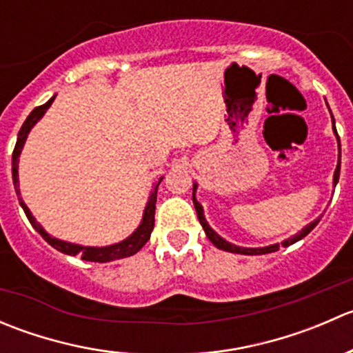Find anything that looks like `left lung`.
Returning <instances> with one entry per match:
<instances>
[{
  "label": "left lung",
  "mask_w": 353,
  "mask_h": 353,
  "mask_svg": "<svg viewBox=\"0 0 353 353\" xmlns=\"http://www.w3.org/2000/svg\"><path fill=\"white\" fill-rule=\"evenodd\" d=\"M333 130H334V133H336V128H334V121H333ZM336 138H338V145H340V137H338V133H336ZM340 157H341V152H340ZM338 177H340V160H338L336 170H334V179H333L334 186H336V183H338ZM194 190H196V186H194ZM194 190H193V203H194V208H196V213H198V220H199V223H201L203 229H205L206 237H208V239L212 241V244L215 245V248L222 249V251H227V252H236V254H249V256H254V254H268V252L279 251L280 244L268 245V248H254V249H249V248H239V245L229 244V243H227V241H223L222 237H220L216 232H213V230L210 229L208 223H206L205 216H203V208H201V205H199V203L196 201V198H194ZM318 223H319V219L314 220V222L309 223L307 227H304V229H302L301 232L295 234V236L290 237V239H287L285 243H282V245H290V244L297 243V241H301L302 237L307 236V234L311 232V230L314 229V227L318 225Z\"/></svg>",
  "instance_id": "8db88e82"
}]
</instances>
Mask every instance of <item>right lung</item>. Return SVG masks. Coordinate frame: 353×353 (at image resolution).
I'll list each match as a JSON object with an SVG mask.
<instances>
[{"mask_svg": "<svg viewBox=\"0 0 353 353\" xmlns=\"http://www.w3.org/2000/svg\"><path fill=\"white\" fill-rule=\"evenodd\" d=\"M52 101H54V97H52L51 101L46 102V104L39 105V108H35L34 110H32V112L28 114L27 119H25V123L22 124V128H20V131H19V138H17L15 150H13V157H12L13 184H15L17 196H20V190H19V157H20V152H22L23 143H25V140H27V134H28V131H30V128L34 126V124L37 123V121L41 119L42 116H44L46 110H48L49 105L52 104ZM160 181H162V179H160ZM160 181L155 184L154 191H152V194H150V199H148L147 208H145V213H143V220H141V225L138 227V229L133 232V236L128 237L126 241H123V243H119V244L108 245V248H83V245L70 244V243H65V241L54 239V237L48 236V232H44V229H42V227L39 225L37 222H35V219L32 216L30 210L27 208V205H25L22 199H20V205H22L25 215H27L28 222L32 223V227H34V229L37 230V232L41 234V236L44 237V239L48 241V243L51 244L52 248L58 249V251L65 252V254H71V256L80 254L81 259H85V261H97V263L114 261V259L128 258V256L137 254V252L140 251V249L143 248L145 244H147V241L150 239V234H152V230H154V223H155L157 190H159Z\"/></svg>", "mask_w": 353, "mask_h": 353, "instance_id": "add662e5", "label": "right lung"}]
</instances>
